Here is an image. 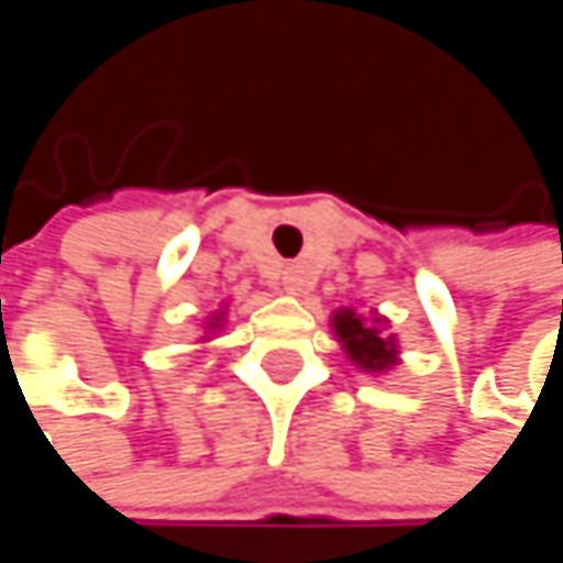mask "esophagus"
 Instances as JSON below:
<instances>
[{"label": "esophagus", "mask_w": 563, "mask_h": 563, "mask_svg": "<svg viewBox=\"0 0 563 563\" xmlns=\"http://www.w3.org/2000/svg\"><path fill=\"white\" fill-rule=\"evenodd\" d=\"M306 283H309V277H306L302 267H283L280 271V286L286 292H302Z\"/></svg>", "instance_id": "1"}]
</instances>
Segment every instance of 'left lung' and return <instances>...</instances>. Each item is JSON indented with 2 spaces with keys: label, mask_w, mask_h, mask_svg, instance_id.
<instances>
[{
  "label": "left lung",
  "mask_w": 563,
  "mask_h": 563,
  "mask_svg": "<svg viewBox=\"0 0 563 563\" xmlns=\"http://www.w3.org/2000/svg\"><path fill=\"white\" fill-rule=\"evenodd\" d=\"M332 329L339 335V342L345 345L349 358L365 368V372H385L397 362V349H394V335L382 332V319L365 322L355 309H339L332 316Z\"/></svg>",
  "instance_id": "left-lung-1"
}]
</instances>
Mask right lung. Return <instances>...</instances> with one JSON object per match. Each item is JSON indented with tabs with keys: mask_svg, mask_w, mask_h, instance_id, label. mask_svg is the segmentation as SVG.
<instances>
[{
	"mask_svg": "<svg viewBox=\"0 0 563 563\" xmlns=\"http://www.w3.org/2000/svg\"><path fill=\"white\" fill-rule=\"evenodd\" d=\"M218 319H221V316H218ZM211 325H214V322H211Z\"/></svg>",
	"mask_w": 563,
	"mask_h": 563,
	"instance_id": "add662e5",
	"label": "right lung"
}]
</instances>
